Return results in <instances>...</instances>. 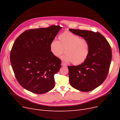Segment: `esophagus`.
Masks as SVG:
<instances>
[{
	"label": "esophagus",
	"mask_w": 120,
	"mask_h": 120,
	"mask_svg": "<svg viewBox=\"0 0 120 120\" xmlns=\"http://www.w3.org/2000/svg\"><path fill=\"white\" fill-rule=\"evenodd\" d=\"M61 65H62V66H63V67H67V65L65 63H64L63 62H62Z\"/></svg>",
	"instance_id": "obj_1"
}]
</instances>
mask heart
Segmentation results:
<instances>
[{"label":"heart","mask_w":120,"mask_h":120,"mask_svg":"<svg viewBox=\"0 0 120 120\" xmlns=\"http://www.w3.org/2000/svg\"><path fill=\"white\" fill-rule=\"evenodd\" d=\"M59 41L54 39L50 43L51 53L56 57L64 53L62 59L66 62H73L74 65L82 64L87 58L90 52V46L88 41L81 38L79 35L70 31L61 34Z\"/></svg>","instance_id":"obj_1"}]
</instances>
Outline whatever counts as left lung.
Here are the masks:
<instances>
[{"instance_id": "obj_1", "label": "left lung", "mask_w": 120, "mask_h": 120, "mask_svg": "<svg viewBox=\"0 0 120 120\" xmlns=\"http://www.w3.org/2000/svg\"><path fill=\"white\" fill-rule=\"evenodd\" d=\"M69 30L86 39L90 46L89 56L84 63L68 66L70 84L81 91H91L101 85L108 74L112 58L110 46L98 32L72 29Z\"/></svg>"}]
</instances>
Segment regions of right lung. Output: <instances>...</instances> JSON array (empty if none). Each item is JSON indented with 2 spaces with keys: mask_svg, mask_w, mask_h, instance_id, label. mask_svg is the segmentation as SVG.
Instances as JSON below:
<instances>
[{
  "mask_svg": "<svg viewBox=\"0 0 120 120\" xmlns=\"http://www.w3.org/2000/svg\"><path fill=\"white\" fill-rule=\"evenodd\" d=\"M61 29L53 25L29 30L15 40L11 63L17 81L25 89L44 94L54 88V75L61 68V61L50 52L49 45Z\"/></svg>",
  "mask_w": 120,
  "mask_h": 120,
  "instance_id": "add662e5",
  "label": "right lung"
}]
</instances>
